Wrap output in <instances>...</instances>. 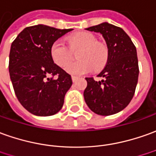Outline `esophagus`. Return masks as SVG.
<instances>
[{"instance_id":"34e87169","label":"esophagus","mask_w":156,"mask_h":156,"mask_svg":"<svg viewBox=\"0 0 156 156\" xmlns=\"http://www.w3.org/2000/svg\"><path fill=\"white\" fill-rule=\"evenodd\" d=\"M71 78H72V80L73 81H76L77 79H78V76H71Z\"/></svg>"}]
</instances>
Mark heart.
<instances>
[{"mask_svg": "<svg viewBox=\"0 0 156 156\" xmlns=\"http://www.w3.org/2000/svg\"><path fill=\"white\" fill-rule=\"evenodd\" d=\"M68 48L62 41H56L51 47V56L53 62L64 67L72 59L71 51H79L77 61L64 67L65 71L73 75L88 73L92 69L99 70L105 67L109 59V49L103 42L97 41V37L90 32H80L68 38Z\"/></svg>", "mask_w": 156, "mask_h": 156, "instance_id": "b5f03b06", "label": "heart"}]
</instances>
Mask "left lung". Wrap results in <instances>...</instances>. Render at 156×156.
<instances>
[{
    "instance_id": "8db88e82",
    "label": "left lung",
    "mask_w": 156,
    "mask_h": 156,
    "mask_svg": "<svg viewBox=\"0 0 156 156\" xmlns=\"http://www.w3.org/2000/svg\"><path fill=\"white\" fill-rule=\"evenodd\" d=\"M86 30L103 35L109 49V59L98 76L103 80L86 78L85 102L98 115L116 114L129 105L135 93L139 74L137 49L125 31L109 23Z\"/></svg>"
}]
</instances>
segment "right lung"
Listing matches in <instances>:
<instances>
[{
  "label": "right lung",
  "instance_id": "right-lung-1",
  "mask_svg": "<svg viewBox=\"0 0 156 156\" xmlns=\"http://www.w3.org/2000/svg\"><path fill=\"white\" fill-rule=\"evenodd\" d=\"M71 30L43 24L27 27L11 45L8 67L15 94L35 115H52L63 107L71 76L54 64L50 51L57 40Z\"/></svg>",
  "mask_w": 156,
  "mask_h": 156
}]
</instances>
